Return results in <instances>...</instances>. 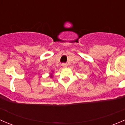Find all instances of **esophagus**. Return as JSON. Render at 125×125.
Here are the masks:
<instances>
[{"mask_svg": "<svg viewBox=\"0 0 125 125\" xmlns=\"http://www.w3.org/2000/svg\"><path fill=\"white\" fill-rule=\"evenodd\" d=\"M62 66L64 68H66L68 66V64L67 63H62Z\"/></svg>", "mask_w": 125, "mask_h": 125, "instance_id": "1", "label": "esophagus"}]
</instances>
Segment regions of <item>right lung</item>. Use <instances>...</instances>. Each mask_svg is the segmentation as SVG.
Returning <instances> with one entry per match:
<instances>
[{
    "instance_id": "1",
    "label": "right lung",
    "mask_w": 125,
    "mask_h": 125,
    "mask_svg": "<svg viewBox=\"0 0 125 125\" xmlns=\"http://www.w3.org/2000/svg\"><path fill=\"white\" fill-rule=\"evenodd\" d=\"M53 74H54V72L52 71V73H50V76H49V77H50V78H52V77H53Z\"/></svg>"
}]
</instances>
